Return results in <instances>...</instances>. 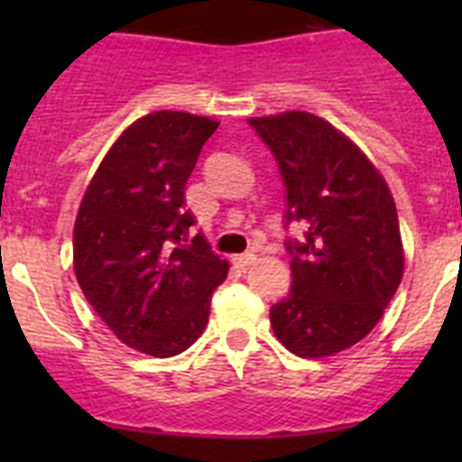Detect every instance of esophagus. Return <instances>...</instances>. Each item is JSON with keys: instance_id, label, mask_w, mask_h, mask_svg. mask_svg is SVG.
<instances>
[{"instance_id": "esophagus-1", "label": "esophagus", "mask_w": 462, "mask_h": 462, "mask_svg": "<svg viewBox=\"0 0 462 462\" xmlns=\"http://www.w3.org/2000/svg\"><path fill=\"white\" fill-rule=\"evenodd\" d=\"M254 259H256L254 252H243V254L234 256V263L236 266H250V263H254Z\"/></svg>"}]
</instances>
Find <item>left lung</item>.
Masks as SVG:
<instances>
[{
    "label": "left lung",
    "instance_id": "obj_1",
    "mask_svg": "<svg viewBox=\"0 0 462 462\" xmlns=\"http://www.w3.org/2000/svg\"><path fill=\"white\" fill-rule=\"evenodd\" d=\"M287 189L291 291L271 308L277 340L303 358L349 349L382 319L405 268L386 180L345 134L305 110L252 117Z\"/></svg>",
    "mask_w": 462,
    "mask_h": 462
}]
</instances>
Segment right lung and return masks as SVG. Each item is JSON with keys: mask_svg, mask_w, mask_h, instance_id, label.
Segmentation results:
<instances>
[{"mask_svg": "<svg viewBox=\"0 0 462 462\" xmlns=\"http://www.w3.org/2000/svg\"><path fill=\"white\" fill-rule=\"evenodd\" d=\"M217 120L154 110L126 126L88 185L73 226L85 298L125 345L157 358L203 333L228 263L189 240L185 185Z\"/></svg>", "mask_w": 462, "mask_h": 462, "instance_id": "obj_1", "label": "right lung"}]
</instances>
